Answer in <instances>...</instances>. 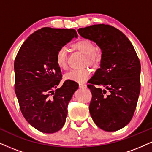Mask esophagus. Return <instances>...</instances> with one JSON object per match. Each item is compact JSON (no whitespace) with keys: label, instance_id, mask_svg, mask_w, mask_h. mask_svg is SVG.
<instances>
[{"label":"esophagus","instance_id":"esophagus-1","mask_svg":"<svg viewBox=\"0 0 152 152\" xmlns=\"http://www.w3.org/2000/svg\"><path fill=\"white\" fill-rule=\"evenodd\" d=\"M86 84H84V83H79V87L81 88H85V87H86Z\"/></svg>","mask_w":152,"mask_h":152}]
</instances>
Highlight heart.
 Returning <instances> with one entry per match:
<instances>
[{
	"mask_svg": "<svg viewBox=\"0 0 152 152\" xmlns=\"http://www.w3.org/2000/svg\"><path fill=\"white\" fill-rule=\"evenodd\" d=\"M72 49L78 50L85 56V62L91 66H96L99 58L98 54L96 53L95 44L88 39H81L71 45ZM68 50L62 47L59 48L56 55V63L61 69H65L67 66ZM90 71L87 69H73L64 75V78L67 81H72L83 83L89 76Z\"/></svg>",
	"mask_w": 152,
	"mask_h": 152,
	"instance_id": "b5f03b06",
	"label": "heart"
}]
</instances>
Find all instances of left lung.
<instances>
[{
    "label": "left lung",
    "instance_id": "obj_1",
    "mask_svg": "<svg viewBox=\"0 0 152 152\" xmlns=\"http://www.w3.org/2000/svg\"><path fill=\"white\" fill-rule=\"evenodd\" d=\"M78 32L102 50L100 68L88 81L92 94L91 116L106 132L121 129L132 119L140 93L141 65L137 54L128 38L113 26L96 24L78 29ZM106 90L108 95H105Z\"/></svg>",
    "mask_w": 152,
    "mask_h": 152
}]
</instances>
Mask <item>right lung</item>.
I'll list each match as a JSON object with an SVG mask.
<instances>
[{"label":"right lung","instance_id":"1","mask_svg":"<svg viewBox=\"0 0 152 152\" xmlns=\"http://www.w3.org/2000/svg\"><path fill=\"white\" fill-rule=\"evenodd\" d=\"M74 37H78L74 29L43 28L28 36L15 57V92L20 111L26 121L43 133L62 128L68 104L78 88L72 81L57 88L61 71L56 55Z\"/></svg>","mask_w":152,"mask_h":152}]
</instances>
